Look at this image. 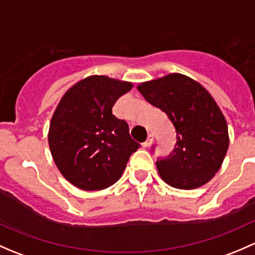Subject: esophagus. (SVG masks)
<instances>
[{"label": "esophagus", "instance_id": "obj_1", "mask_svg": "<svg viewBox=\"0 0 255 255\" xmlns=\"http://www.w3.org/2000/svg\"><path fill=\"white\" fill-rule=\"evenodd\" d=\"M153 140H154V135L153 134H148V138H146V140L142 144V145L143 146H149L151 144V142H153Z\"/></svg>", "mask_w": 255, "mask_h": 255}]
</instances>
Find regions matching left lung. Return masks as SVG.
Returning <instances> with one entry per match:
<instances>
[{"mask_svg": "<svg viewBox=\"0 0 255 255\" xmlns=\"http://www.w3.org/2000/svg\"><path fill=\"white\" fill-rule=\"evenodd\" d=\"M144 99L168 115L176 130V148L156 161L170 186L192 190L207 184L220 170L228 145V126L210 92L182 74H168L137 86Z\"/></svg>", "mask_w": 255, "mask_h": 255, "instance_id": "left-lung-1", "label": "left lung"}]
</instances>
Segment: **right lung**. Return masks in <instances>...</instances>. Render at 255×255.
<instances>
[{"instance_id": "right-lung-1", "label": "right lung", "mask_w": 255, "mask_h": 255, "mask_svg": "<svg viewBox=\"0 0 255 255\" xmlns=\"http://www.w3.org/2000/svg\"><path fill=\"white\" fill-rule=\"evenodd\" d=\"M132 87L129 81L91 75L74 84L59 101L48 143L56 168L74 186L86 191L110 187L140 146L130 138L126 121L112 113L115 102Z\"/></svg>"}]
</instances>
